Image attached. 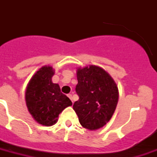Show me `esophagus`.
Wrapping results in <instances>:
<instances>
[{
  "mask_svg": "<svg viewBox=\"0 0 157 157\" xmlns=\"http://www.w3.org/2000/svg\"><path fill=\"white\" fill-rule=\"evenodd\" d=\"M67 96H68V98H70V99H71V102L73 103V98H72V94H67Z\"/></svg>",
  "mask_w": 157,
  "mask_h": 157,
  "instance_id": "34e87169",
  "label": "esophagus"
}]
</instances>
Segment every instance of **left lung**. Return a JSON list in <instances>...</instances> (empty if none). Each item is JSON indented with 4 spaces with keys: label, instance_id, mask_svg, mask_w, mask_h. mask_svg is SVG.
I'll list each match as a JSON object with an SVG mask.
<instances>
[{
    "label": "left lung",
    "instance_id": "left-lung-1",
    "mask_svg": "<svg viewBox=\"0 0 157 157\" xmlns=\"http://www.w3.org/2000/svg\"><path fill=\"white\" fill-rule=\"evenodd\" d=\"M76 91L79 99L73 104L84 128L96 130L112 118L117 107L119 90L117 83L104 69L95 65L78 67Z\"/></svg>",
    "mask_w": 157,
    "mask_h": 157
}]
</instances>
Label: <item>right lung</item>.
Segmentation results:
<instances>
[{"label": "right lung", "instance_id": "right-lung-1", "mask_svg": "<svg viewBox=\"0 0 157 157\" xmlns=\"http://www.w3.org/2000/svg\"><path fill=\"white\" fill-rule=\"evenodd\" d=\"M54 70L43 66L33 76L25 92L26 105L33 119L45 126H51L58 121L59 115L71 101L61 92L59 84L53 83Z\"/></svg>", "mask_w": 157, "mask_h": 157}]
</instances>
